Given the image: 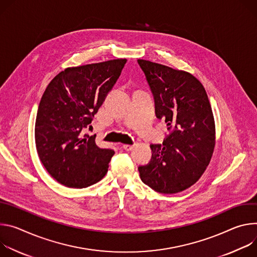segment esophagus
Here are the masks:
<instances>
[{"mask_svg": "<svg viewBox=\"0 0 257 257\" xmlns=\"http://www.w3.org/2000/svg\"><path fill=\"white\" fill-rule=\"evenodd\" d=\"M122 148H123V150H125V151H131V150L134 148V145H127V144H125V145H122Z\"/></svg>", "mask_w": 257, "mask_h": 257, "instance_id": "1", "label": "esophagus"}]
</instances>
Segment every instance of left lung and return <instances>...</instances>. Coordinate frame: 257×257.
I'll list each match as a JSON object with an SVG mask.
<instances>
[{
  "instance_id": "1",
  "label": "left lung",
  "mask_w": 257,
  "mask_h": 257,
  "mask_svg": "<svg viewBox=\"0 0 257 257\" xmlns=\"http://www.w3.org/2000/svg\"><path fill=\"white\" fill-rule=\"evenodd\" d=\"M154 98L155 114L169 134L151 144L152 157L139 166L140 178L162 194L182 192L205 172L215 145L211 106L202 83L191 73L139 59Z\"/></svg>"
}]
</instances>
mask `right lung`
Segmentation results:
<instances>
[{
    "label": "right lung",
    "mask_w": 257,
    "mask_h": 257,
    "mask_svg": "<svg viewBox=\"0 0 257 257\" xmlns=\"http://www.w3.org/2000/svg\"><path fill=\"white\" fill-rule=\"evenodd\" d=\"M126 59L66 68L57 74L41 99L36 146L47 172L68 188H84L104 178L114 155L95 137L83 135L118 79Z\"/></svg>",
    "instance_id": "right-lung-1"
}]
</instances>
